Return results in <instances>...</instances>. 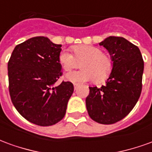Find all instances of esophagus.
Listing matches in <instances>:
<instances>
[{
    "instance_id": "34e87169",
    "label": "esophagus",
    "mask_w": 152,
    "mask_h": 152,
    "mask_svg": "<svg viewBox=\"0 0 152 152\" xmlns=\"http://www.w3.org/2000/svg\"><path fill=\"white\" fill-rule=\"evenodd\" d=\"M73 86H74V89H77V87L79 86V84H76V83H74V84H73Z\"/></svg>"
}]
</instances>
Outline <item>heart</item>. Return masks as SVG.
Listing matches in <instances>:
<instances>
[{
  "mask_svg": "<svg viewBox=\"0 0 152 152\" xmlns=\"http://www.w3.org/2000/svg\"><path fill=\"white\" fill-rule=\"evenodd\" d=\"M74 56L68 50H63L59 53L58 60L64 71H71L79 66L82 70L69 72L65 75V79L71 82H86L94 79V82L101 84L108 79L113 70V60L103 53L99 47L82 45L73 48Z\"/></svg>",
  "mask_w": 152,
  "mask_h": 152,
  "instance_id": "heart-1",
  "label": "heart"
}]
</instances>
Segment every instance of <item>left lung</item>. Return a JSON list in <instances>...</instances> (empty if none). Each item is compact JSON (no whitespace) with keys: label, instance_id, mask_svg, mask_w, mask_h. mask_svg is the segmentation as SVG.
Instances as JSON below:
<instances>
[{"label":"left lung","instance_id":"8db88e82","mask_svg":"<svg viewBox=\"0 0 152 152\" xmlns=\"http://www.w3.org/2000/svg\"><path fill=\"white\" fill-rule=\"evenodd\" d=\"M99 45L108 50L114 66L106 86L89 87L86 108L92 120L112 124L136 105L142 92L144 62L138 47L123 37H109Z\"/></svg>","mask_w":152,"mask_h":152}]
</instances>
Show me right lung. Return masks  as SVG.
<instances>
[{
  "mask_svg": "<svg viewBox=\"0 0 152 152\" xmlns=\"http://www.w3.org/2000/svg\"><path fill=\"white\" fill-rule=\"evenodd\" d=\"M61 45L36 37L16 45L8 62L9 91L23 117L40 126L59 122L74 91L72 83L54 84L63 73L58 56Z\"/></svg>",
  "mask_w": 152,
  "mask_h": 152,
  "instance_id": "right-lung-1",
  "label": "right lung"
}]
</instances>
